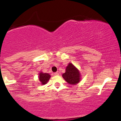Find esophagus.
I'll return each mask as SVG.
<instances>
[{
    "instance_id": "esophagus-1",
    "label": "esophagus",
    "mask_w": 121,
    "mask_h": 121,
    "mask_svg": "<svg viewBox=\"0 0 121 121\" xmlns=\"http://www.w3.org/2000/svg\"><path fill=\"white\" fill-rule=\"evenodd\" d=\"M59 73L58 72H55V73H54V75H59Z\"/></svg>"
}]
</instances>
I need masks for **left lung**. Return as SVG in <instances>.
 Returning <instances> with one entry per match:
<instances>
[{"mask_svg": "<svg viewBox=\"0 0 121 121\" xmlns=\"http://www.w3.org/2000/svg\"><path fill=\"white\" fill-rule=\"evenodd\" d=\"M62 76L65 81L71 85L77 84L81 80L80 72L72 63H69L66 66L65 73Z\"/></svg>", "mask_w": 121, "mask_h": 121, "instance_id": "obj_1", "label": "left lung"}]
</instances>
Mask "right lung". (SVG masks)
<instances>
[{
	"label": "right lung",
	"instance_id": "1",
	"mask_svg": "<svg viewBox=\"0 0 121 121\" xmlns=\"http://www.w3.org/2000/svg\"><path fill=\"white\" fill-rule=\"evenodd\" d=\"M51 76L48 73H44L43 72H40L39 73V79L40 81L41 82V84L45 85L49 81Z\"/></svg>",
	"mask_w": 121,
	"mask_h": 121
}]
</instances>
